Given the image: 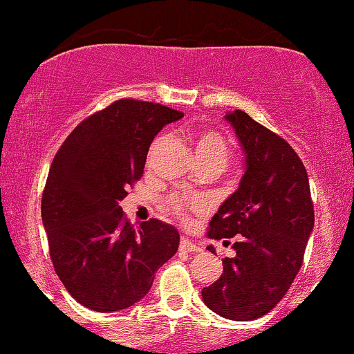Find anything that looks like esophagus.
I'll list each match as a JSON object with an SVG mask.
<instances>
[{"label":"esophagus","instance_id":"esophagus-1","mask_svg":"<svg viewBox=\"0 0 354 354\" xmlns=\"http://www.w3.org/2000/svg\"><path fill=\"white\" fill-rule=\"evenodd\" d=\"M180 248L183 251H186V253H198V251H201V246L189 238H181Z\"/></svg>","mask_w":354,"mask_h":354}]
</instances>
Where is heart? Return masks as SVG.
Returning <instances> with one entry per match:
<instances>
[{"label":"heart","instance_id":"b5f03b06","mask_svg":"<svg viewBox=\"0 0 354 354\" xmlns=\"http://www.w3.org/2000/svg\"><path fill=\"white\" fill-rule=\"evenodd\" d=\"M166 141L165 136L158 138L151 146V151L160 148ZM194 151H196V158L200 165H214L219 168H225L230 160V143L221 133L216 131H201L194 138ZM171 208L174 213L186 214L188 211L200 209L201 205L198 201L189 200L186 196H176L171 200Z\"/></svg>","mask_w":354,"mask_h":354}]
</instances>
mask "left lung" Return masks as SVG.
<instances>
[{
  "mask_svg": "<svg viewBox=\"0 0 354 354\" xmlns=\"http://www.w3.org/2000/svg\"><path fill=\"white\" fill-rule=\"evenodd\" d=\"M225 120L245 151V174L209 221L208 238L230 245L228 238L236 236V254L223 259L221 276L201 296L223 318L250 321L270 313L290 290L315 211L306 168L295 149L241 109ZM208 250L214 253L213 246Z\"/></svg>",
  "mask_w": 354,
  "mask_h": 354,
  "instance_id": "obj_1",
  "label": "left lung"
}]
</instances>
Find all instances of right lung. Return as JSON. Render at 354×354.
<instances>
[{"instance_id":"1","label":"right lung","mask_w":354,"mask_h":354,"mask_svg":"<svg viewBox=\"0 0 354 354\" xmlns=\"http://www.w3.org/2000/svg\"><path fill=\"white\" fill-rule=\"evenodd\" d=\"M181 118L163 104L118 100L81 121L53 160L41 200L50 256L68 293L89 310L133 306L178 251L174 226L149 219L135 228L120 203L143 176L154 136Z\"/></svg>"}]
</instances>
